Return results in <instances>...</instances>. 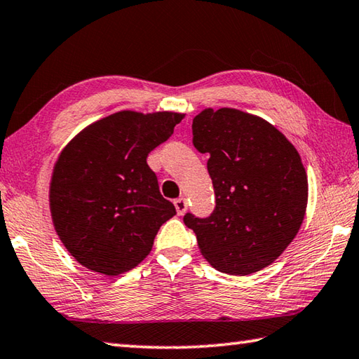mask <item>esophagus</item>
<instances>
[{
    "label": "esophagus",
    "mask_w": 359,
    "mask_h": 359,
    "mask_svg": "<svg viewBox=\"0 0 359 359\" xmlns=\"http://www.w3.org/2000/svg\"><path fill=\"white\" fill-rule=\"evenodd\" d=\"M175 204V209H177V214L178 215H184L186 210H187V201L186 198H177L173 201Z\"/></svg>",
    "instance_id": "esophagus-1"
}]
</instances>
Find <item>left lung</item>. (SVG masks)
<instances>
[{
    "mask_svg": "<svg viewBox=\"0 0 359 359\" xmlns=\"http://www.w3.org/2000/svg\"><path fill=\"white\" fill-rule=\"evenodd\" d=\"M194 145L208 153L215 210L184 215L198 250L218 271L257 273L297 236L309 203L301 155L260 116L236 108H204L192 122Z\"/></svg>",
    "mask_w": 359,
    "mask_h": 359,
    "instance_id": "obj_1",
    "label": "left lung"
}]
</instances>
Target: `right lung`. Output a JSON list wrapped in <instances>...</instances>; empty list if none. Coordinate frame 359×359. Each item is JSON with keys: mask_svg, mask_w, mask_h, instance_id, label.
Instances as JSON below:
<instances>
[{"mask_svg": "<svg viewBox=\"0 0 359 359\" xmlns=\"http://www.w3.org/2000/svg\"><path fill=\"white\" fill-rule=\"evenodd\" d=\"M184 113L133 109L86 126L65 145L49 182L54 229L80 265L105 276L137 266L177 210L159 192L149 153Z\"/></svg>", "mask_w": 359, "mask_h": 359, "instance_id": "1", "label": "right lung"}]
</instances>
